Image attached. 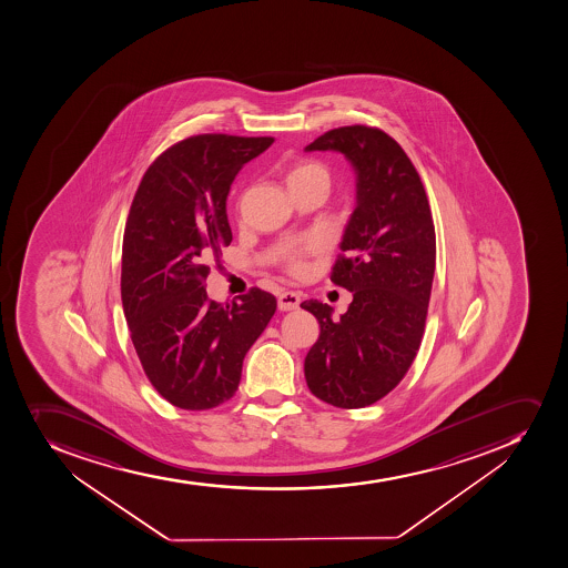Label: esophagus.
<instances>
[{
    "label": "esophagus",
    "instance_id": "obj_1",
    "mask_svg": "<svg viewBox=\"0 0 568 568\" xmlns=\"http://www.w3.org/2000/svg\"><path fill=\"white\" fill-rule=\"evenodd\" d=\"M277 307H280V311H294V308L300 307V296L296 292H282L277 297Z\"/></svg>",
    "mask_w": 568,
    "mask_h": 568
}]
</instances>
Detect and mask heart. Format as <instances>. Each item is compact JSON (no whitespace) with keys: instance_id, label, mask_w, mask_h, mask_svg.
Here are the masks:
<instances>
[{"instance_id":"heart-1","label":"heart","mask_w":568,"mask_h":568,"mask_svg":"<svg viewBox=\"0 0 568 568\" xmlns=\"http://www.w3.org/2000/svg\"><path fill=\"white\" fill-rule=\"evenodd\" d=\"M286 184L288 190L297 186H311V184H320V186H331V173L323 162L314 161V159H302L294 162L288 172H286ZM322 248V241L305 240L302 245L294 246L291 251H286L285 263L286 268L292 274H303L305 272V261L303 255L313 254Z\"/></svg>"}]
</instances>
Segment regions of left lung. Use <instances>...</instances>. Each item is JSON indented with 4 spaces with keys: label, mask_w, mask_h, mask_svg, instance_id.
Wrapping results in <instances>:
<instances>
[{
    "label": "left lung",
    "mask_w": 568,
    "mask_h": 568,
    "mask_svg": "<svg viewBox=\"0 0 568 568\" xmlns=\"http://www.w3.org/2000/svg\"><path fill=\"white\" fill-rule=\"evenodd\" d=\"M305 150L339 151L356 172V209L331 272L353 302L339 320L327 303H302L320 323L305 381L320 400L358 409L395 389L417 356L437 260L435 224L413 162L378 128H336Z\"/></svg>",
    "instance_id": "obj_1"
}]
</instances>
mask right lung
Listing matches in <instances>:
<instances>
[{
	"label": "right lung",
	"instance_id": "1",
	"mask_svg": "<svg viewBox=\"0 0 568 568\" xmlns=\"http://www.w3.org/2000/svg\"><path fill=\"white\" fill-rule=\"evenodd\" d=\"M272 136L210 133L168 148L148 168L125 221L120 294L148 381L187 412L212 409L240 387L243 359L276 313L257 286L212 302L204 282L232 243L226 197Z\"/></svg>",
	"mask_w": 568,
	"mask_h": 568
}]
</instances>
